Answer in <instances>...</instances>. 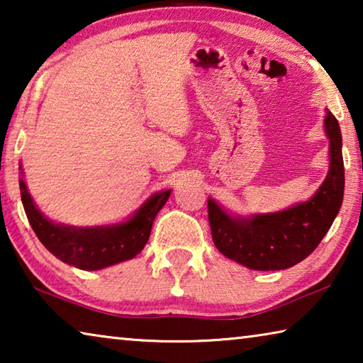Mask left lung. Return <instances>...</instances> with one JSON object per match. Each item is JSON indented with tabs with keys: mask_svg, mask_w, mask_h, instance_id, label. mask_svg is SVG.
I'll return each mask as SVG.
<instances>
[{
	"mask_svg": "<svg viewBox=\"0 0 363 363\" xmlns=\"http://www.w3.org/2000/svg\"><path fill=\"white\" fill-rule=\"evenodd\" d=\"M325 133L330 139L328 174L311 200L284 211L233 216L208 199L213 242L225 257L253 270H281L306 259L340 213L344 195L342 138L340 123L327 108Z\"/></svg>",
	"mask_w": 363,
	"mask_h": 363,
	"instance_id": "obj_1",
	"label": "left lung"
}]
</instances>
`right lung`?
<instances>
[{
    "instance_id": "1",
    "label": "right lung",
    "mask_w": 363,
    "mask_h": 363,
    "mask_svg": "<svg viewBox=\"0 0 363 363\" xmlns=\"http://www.w3.org/2000/svg\"><path fill=\"white\" fill-rule=\"evenodd\" d=\"M19 186L23 210L40 242L57 259L82 270H99L140 253L150 237L153 219L171 195V189L152 195L125 223L73 227L48 219L36 208L22 177Z\"/></svg>"
}]
</instances>
